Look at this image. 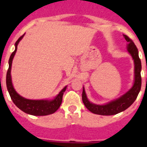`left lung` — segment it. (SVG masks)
I'll return each instance as SVG.
<instances>
[{
    "label": "left lung",
    "instance_id": "left-lung-1",
    "mask_svg": "<svg viewBox=\"0 0 147 147\" xmlns=\"http://www.w3.org/2000/svg\"><path fill=\"white\" fill-rule=\"evenodd\" d=\"M124 38L128 42L127 51L131 54L132 59L134 60L135 65V81L132 88L127 91L125 94L112 102H109L104 105H95L89 102L85 91V88H83L82 91V102L88 110H89L93 113L102 115H112L119 113L127 109L132 104L135 102L139 93L141 88V62L138 56L136 45L132 40L127 35H124Z\"/></svg>",
    "mask_w": 147,
    "mask_h": 147
}]
</instances>
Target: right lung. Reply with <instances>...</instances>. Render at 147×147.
<instances>
[{
  "instance_id": "1",
  "label": "right lung",
  "mask_w": 147,
  "mask_h": 147,
  "mask_svg": "<svg viewBox=\"0 0 147 147\" xmlns=\"http://www.w3.org/2000/svg\"><path fill=\"white\" fill-rule=\"evenodd\" d=\"M24 34L22 35L15 42V49L11 54L9 60V69L6 74V87L10 95L12 102L19 109L23 111L26 113L32 115H47L55 113L60 107L62 101V96L66 90L67 86L65 87L59 93V94L53 100H31L23 98L18 94L15 90L14 89L11 82V68L12 59L15 57V54L17 51L18 45Z\"/></svg>"
}]
</instances>
